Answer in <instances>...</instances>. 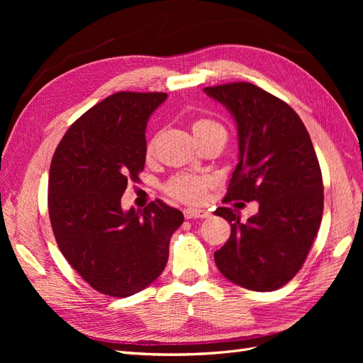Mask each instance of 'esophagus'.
<instances>
[{
    "instance_id": "34e87169",
    "label": "esophagus",
    "mask_w": 363,
    "mask_h": 363,
    "mask_svg": "<svg viewBox=\"0 0 363 363\" xmlns=\"http://www.w3.org/2000/svg\"><path fill=\"white\" fill-rule=\"evenodd\" d=\"M208 216H211V212L203 211V208H186V211H184V218H186V219L208 218Z\"/></svg>"
}]
</instances>
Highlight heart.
<instances>
[{
	"label": "heart",
	"mask_w": 363,
	"mask_h": 363,
	"mask_svg": "<svg viewBox=\"0 0 363 363\" xmlns=\"http://www.w3.org/2000/svg\"><path fill=\"white\" fill-rule=\"evenodd\" d=\"M192 128H194V135H201V133H207V131H215V130H224L221 124L208 118L196 119ZM211 184H212V180L208 179L207 175L180 174L177 177L171 179V182L167 186V191L175 200L196 204L204 200L206 192Z\"/></svg>",
	"instance_id": "b5f03b06"
}]
</instances>
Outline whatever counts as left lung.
I'll use <instances>...</instances> for the list:
<instances>
[{"label": "left lung", "instance_id": "8db88e82", "mask_svg": "<svg viewBox=\"0 0 363 363\" xmlns=\"http://www.w3.org/2000/svg\"><path fill=\"white\" fill-rule=\"evenodd\" d=\"M204 92L238 127L239 162L224 201L259 203L247 223L230 207L213 212L232 227L215 263L238 286L276 291L300 271L321 225L323 175L311 136L291 106L255 84H219Z\"/></svg>", "mask_w": 363, "mask_h": 363}]
</instances>
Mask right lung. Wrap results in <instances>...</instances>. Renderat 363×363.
<instances>
[{"label": "right lung", "mask_w": 363, "mask_h": 363, "mask_svg": "<svg viewBox=\"0 0 363 363\" xmlns=\"http://www.w3.org/2000/svg\"><path fill=\"white\" fill-rule=\"evenodd\" d=\"M163 92H116L68 128L54 152L48 212L62 255L104 295L130 296L167 267L183 213L157 200L123 211L128 180L145 167L147 123Z\"/></svg>", "instance_id": "right-lung-1"}]
</instances>
